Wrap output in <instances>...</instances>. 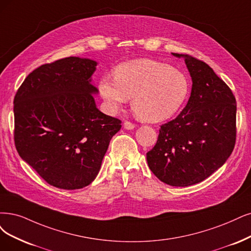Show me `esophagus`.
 <instances>
[{
  "mask_svg": "<svg viewBox=\"0 0 251 251\" xmlns=\"http://www.w3.org/2000/svg\"><path fill=\"white\" fill-rule=\"evenodd\" d=\"M135 127V125L131 122H129V121H126V122L124 123V128L127 129V130H131V129H133Z\"/></svg>",
  "mask_w": 251,
  "mask_h": 251,
  "instance_id": "1",
  "label": "esophagus"
}]
</instances>
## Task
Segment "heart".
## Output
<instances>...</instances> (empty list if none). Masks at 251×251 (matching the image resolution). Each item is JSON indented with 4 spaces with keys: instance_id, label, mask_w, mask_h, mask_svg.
I'll return each mask as SVG.
<instances>
[{
    "instance_id": "1",
    "label": "heart",
    "mask_w": 251,
    "mask_h": 251,
    "mask_svg": "<svg viewBox=\"0 0 251 251\" xmlns=\"http://www.w3.org/2000/svg\"><path fill=\"white\" fill-rule=\"evenodd\" d=\"M189 91V80L183 72L150 59L120 64L114 71V79L104 76L99 82V92L110 111L116 113L132 98L136 117L152 123L177 114Z\"/></svg>"
}]
</instances>
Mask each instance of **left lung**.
Listing matches in <instances>:
<instances>
[{
  "label": "left lung",
  "mask_w": 251,
  "mask_h": 251,
  "mask_svg": "<svg viewBox=\"0 0 251 251\" xmlns=\"http://www.w3.org/2000/svg\"><path fill=\"white\" fill-rule=\"evenodd\" d=\"M172 54L184 58L191 94L181 114L160 126L147 161L163 183L186 187L207 179L233 152L237 104L233 92L208 64L189 54Z\"/></svg>",
  "instance_id": "1"
}]
</instances>
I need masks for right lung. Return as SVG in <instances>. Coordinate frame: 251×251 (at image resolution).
Returning <instances> with one entry per match:
<instances>
[{"mask_svg": "<svg viewBox=\"0 0 251 251\" xmlns=\"http://www.w3.org/2000/svg\"><path fill=\"white\" fill-rule=\"evenodd\" d=\"M97 62L69 57L41 65L14 97L16 150L40 177L61 189L95 180L119 119L96 107L92 85Z\"/></svg>", "mask_w": 251, "mask_h": 251, "instance_id": "add662e5", "label": "right lung"}]
</instances>
